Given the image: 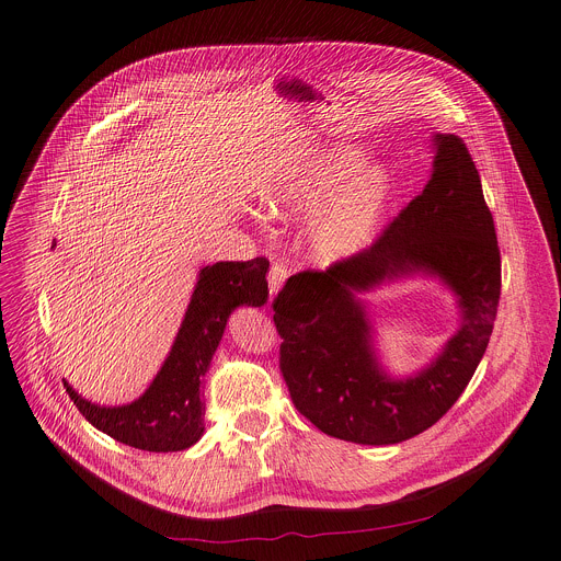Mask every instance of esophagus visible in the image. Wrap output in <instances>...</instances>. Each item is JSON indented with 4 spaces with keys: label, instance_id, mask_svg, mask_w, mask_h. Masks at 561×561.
<instances>
[{
    "label": "esophagus",
    "instance_id": "obj_1",
    "mask_svg": "<svg viewBox=\"0 0 561 561\" xmlns=\"http://www.w3.org/2000/svg\"><path fill=\"white\" fill-rule=\"evenodd\" d=\"M286 275L288 271L282 266V264H273L271 266V273H268V288H271V295H277V290L284 286L286 282Z\"/></svg>",
    "mask_w": 561,
    "mask_h": 561
}]
</instances>
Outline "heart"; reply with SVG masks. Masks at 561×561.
<instances>
[{
    "label": "heart",
    "mask_w": 561,
    "mask_h": 561,
    "mask_svg": "<svg viewBox=\"0 0 561 561\" xmlns=\"http://www.w3.org/2000/svg\"><path fill=\"white\" fill-rule=\"evenodd\" d=\"M362 148L327 144L306 152L271 197L284 219H312L310 253L319 264H340L364 253L394 199V180L381 164H364Z\"/></svg>",
    "instance_id": "obj_1"
}]
</instances>
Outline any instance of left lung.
Masks as SVG:
<instances>
[{
  "instance_id": "1",
  "label": "left lung",
  "mask_w": 561,
  "mask_h": 561,
  "mask_svg": "<svg viewBox=\"0 0 561 561\" xmlns=\"http://www.w3.org/2000/svg\"><path fill=\"white\" fill-rule=\"evenodd\" d=\"M433 173L377 242L327 271L293 275L273 301L279 368L295 409L319 431L355 444L411 439L457 402L482 362L500 304L502 260L482 180L457 135H433ZM442 278L458 297L460 331L417 376L390 378L356 299L409 274Z\"/></svg>"
}]
</instances>
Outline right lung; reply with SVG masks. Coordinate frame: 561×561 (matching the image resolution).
<instances>
[{"label":"right lung","instance_id":"1","mask_svg":"<svg viewBox=\"0 0 561 561\" xmlns=\"http://www.w3.org/2000/svg\"><path fill=\"white\" fill-rule=\"evenodd\" d=\"M266 257L204 266L173 348L146 392L124 407H98L64 379L72 404L98 431L139 450L175 453L197 444L204 435L202 379L221 342L228 314L237 306L266 304Z\"/></svg>","mask_w":561,"mask_h":561}]
</instances>
